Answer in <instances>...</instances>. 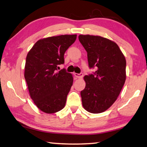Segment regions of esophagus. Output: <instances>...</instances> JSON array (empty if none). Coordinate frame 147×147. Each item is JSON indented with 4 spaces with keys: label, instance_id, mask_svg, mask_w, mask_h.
I'll return each mask as SVG.
<instances>
[{
    "label": "esophagus",
    "instance_id": "obj_1",
    "mask_svg": "<svg viewBox=\"0 0 147 147\" xmlns=\"http://www.w3.org/2000/svg\"><path fill=\"white\" fill-rule=\"evenodd\" d=\"M74 76H75L77 78L81 79L83 77V73H80V74L75 73V74H74Z\"/></svg>",
    "mask_w": 147,
    "mask_h": 147
}]
</instances>
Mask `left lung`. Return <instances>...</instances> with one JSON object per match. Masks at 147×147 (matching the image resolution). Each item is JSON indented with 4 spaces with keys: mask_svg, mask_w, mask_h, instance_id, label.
Returning a JSON list of instances; mask_svg holds the SVG:
<instances>
[{
    "mask_svg": "<svg viewBox=\"0 0 147 147\" xmlns=\"http://www.w3.org/2000/svg\"><path fill=\"white\" fill-rule=\"evenodd\" d=\"M94 74L84 77L86 86L81 92L84 109L93 114L103 112L116 101L126 80V59L114 41L100 36L80 35Z\"/></svg>",
    "mask_w": 147,
    "mask_h": 147,
    "instance_id": "1",
    "label": "left lung"
}]
</instances>
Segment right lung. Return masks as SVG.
<instances>
[{
    "mask_svg": "<svg viewBox=\"0 0 147 147\" xmlns=\"http://www.w3.org/2000/svg\"><path fill=\"white\" fill-rule=\"evenodd\" d=\"M77 35H62L38 40L28 52L24 78L35 105L47 114L60 111L73 84V77L65 69L64 55L76 40Z\"/></svg>",
    "mask_w": 147,
    "mask_h": 147,
    "instance_id": "right-lung-1",
    "label": "right lung"
}]
</instances>
